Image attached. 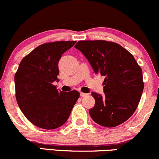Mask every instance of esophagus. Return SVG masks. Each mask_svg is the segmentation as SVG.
Here are the masks:
<instances>
[{"label": "esophagus", "instance_id": "esophagus-1", "mask_svg": "<svg viewBox=\"0 0 159 159\" xmlns=\"http://www.w3.org/2000/svg\"><path fill=\"white\" fill-rule=\"evenodd\" d=\"M80 96L82 97H87V96H88V93H82V92H81V93H80Z\"/></svg>", "mask_w": 159, "mask_h": 159}]
</instances>
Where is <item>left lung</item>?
<instances>
[{"label": "left lung", "instance_id": "1", "mask_svg": "<svg viewBox=\"0 0 159 159\" xmlns=\"http://www.w3.org/2000/svg\"><path fill=\"white\" fill-rule=\"evenodd\" d=\"M75 48L88 59L96 74L105 76L103 95L92 92V119L106 128L126 121L137 109L143 90L142 69L123 47L106 41H80Z\"/></svg>", "mask_w": 159, "mask_h": 159}]
</instances>
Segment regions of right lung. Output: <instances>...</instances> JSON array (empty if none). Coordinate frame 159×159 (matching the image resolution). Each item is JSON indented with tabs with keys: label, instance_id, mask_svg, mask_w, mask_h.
I'll return each mask as SVG.
<instances>
[{
	"label": "right lung",
	"instance_id": "obj_1",
	"mask_svg": "<svg viewBox=\"0 0 159 159\" xmlns=\"http://www.w3.org/2000/svg\"><path fill=\"white\" fill-rule=\"evenodd\" d=\"M76 41H56L40 45L22 59L15 74L16 98L24 116L46 130L63 125L80 93L59 91V61Z\"/></svg>",
	"mask_w": 159,
	"mask_h": 159
}]
</instances>
